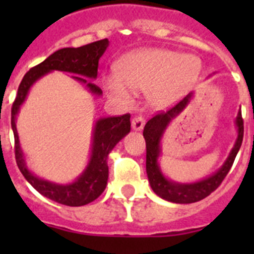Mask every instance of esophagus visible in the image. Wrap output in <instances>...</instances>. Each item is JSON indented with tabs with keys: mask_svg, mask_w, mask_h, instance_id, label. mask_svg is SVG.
<instances>
[{
	"mask_svg": "<svg viewBox=\"0 0 254 254\" xmlns=\"http://www.w3.org/2000/svg\"><path fill=\"white\" fill-rule=\"evenodd\" d=\"M145 122H146V121H145V117L141 116V114L140 116H136L133 120H132V128L136 129V131H140V129L143 128Z\"/></svg>",
	"mask_w": 254,
	"mask_h": 254,
	"instance_id": "34e87169",
	"label": "esophagus"
}]
</instances>
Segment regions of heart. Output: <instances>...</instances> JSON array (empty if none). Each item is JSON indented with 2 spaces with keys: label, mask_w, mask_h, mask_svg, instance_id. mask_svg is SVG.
I'll return each instance as SVG.
<instances>
[{
  "label": "heart",
  "mask_w": 254,
  "mask_h": 254,
  "mask_svg": "<svg viewBox=\"0 0 254 254\" xmlns=\"http://www.w3.org/2000/svg\"><path fill=\"white\" fill-rule=\"evenodd\" d=\"M201 61L194 56L168 49H146L127 56L117 67V74L105 80V89L114 98L128 99L127 86L147 91L155 108H165L178 100L197 80Z\"/></svg>",
  "instance_id": "b5f03b06"
}]
</instances>
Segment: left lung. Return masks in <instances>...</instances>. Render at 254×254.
Listing matches in <instances>:
<instances>
[{
  "label": "left lung",
  "instance_id": "obj_1",
  "mask_svg": "<svg viewBox=\"0 0 254 254\" xmlns=\"http://www.w3.org/2000/svg\"><path fill=\"white\" fill-rule=\"evenodd\" d=\"M190 94H188L181 102L177 103L173 108H170L169 111L159 112L158 114H155L152 118L147 121V123L145 125V128H143V137L146 141V173L147 177H149L150 186H151L155 193L160 196L161 198L176 203H192L201 201L205 197H207L208 194L212 193L221 185V182L224 181V178H225L230 168H232L233 163H234L238 151L241 149L244 134L243 118H242L241 112L237 117V142H235L232 152L229 155L228 160L225 161V164L221 167L219 172L215 173L214 176L208 177V178L203 179L201 182H197V183H192V185H179V183L168 181L161 174L158 165V156L159 152H160L159 142H160L161 134H163L168 123L170 122L173 117L177 116L179 112H182V109L190 102Z\"/></svg>",
  "mask_w": 254,
  "mask_h": 254
}]
</instances>
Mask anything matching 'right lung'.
<instances>
[{"label":"right lung","mask_w":254,"mask_h":254,"mask_svg":"<svg viewBox=\"0 0 254 254\" xmlns=\"http://www.w3.org/2000/svg\"><path fill=\"white\" fill-rule=\"evenodd\" d=\"M108 44H109L108 39H102L86 44V46L78 47V48H62L55 52L42 64L31 67L25 73L20 82L16 98L13 100L12 108H11V127H12L13 138H15V159H16L20 172L39 193L61 205L84 206L93 202L94 199H96L103 193L108 181V154L116 146V143L129 132L131 129L129 117L131 116L127 113L123 116L103 118L96 122L90 163L77 181L66 186L55 185L51 182L37 178L26 169L24 158H22V151L19 145L15 117L19 112L20 105L25 100V96L31 85L49 71L58 69V71L76 73V75L89 78H95L98 75L99 58L105 52ZM80 76H72V77L82 84H86V86L94 94L102 95V89L99 86H96L95 84Z\"/></svg>","instance_id":"obj_1"}]
</instances>
